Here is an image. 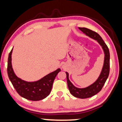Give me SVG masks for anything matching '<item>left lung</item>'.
I'll list each match as a JSON object with an SVG mask.
<instances>
[{"label":"left lung","mask_w":122,"mask_h":122,"mask_svg":"<svg viewBox=\"0 0 122 122\" xmlns=\"http://www.w3.org/2000/svg\"><path fill=\"white\" fill-rule=\"evenodd\" d=\"M78 28L86 35L97 41L98 43L102 47L104 52V54H105L104 65L100 75L94 83L87 87L81 88L75 87L69 80L68 73L67 72H66V75H67L68 87L71 94L76 97L80 98V99H86V98L92 97L95 95L97 94L101 91L102 87L105 84L106 81L109 75L110 53L107 45L102 40V37L97 33L87 28L78 27Z\"/></svg>","instance_id":"8db88e82"}]
</instances>
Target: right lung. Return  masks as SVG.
<instances>
[{
    "mask_svg": "<svg viewBox=\"0 0 122 122\" xmlns=\"http://www.w3.org/2000/svg\"><path fill=\"white\" fill-rule=\"evenodd\" d=\"M13 49L9 54L7 72L13 86L20 96L32 101H39L45 99L50 94L55 78L61 71L58 68L40 80L34 82H27L18 78L15 75L12 66Z\"/></svg>",
    "mask_w": 122,
    "mask_h": 122,
    "instance_id": "right-lung-1",
    "label": "right lung"
}]
</instances>
